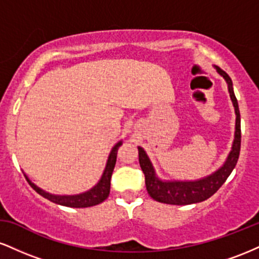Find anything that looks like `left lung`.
Segmentation results:
<instances>
[{
    "instance_id": "left-lung-1",
    "label": "left lung",
    "mask_w": 259,
    "mask_h": 259,
    "mask_svg": "<svg viewBox=\"0 0 259 259\" xmlns=\"http://www.w3.org/2000/svg\"><path fill=\"white\" fill-rule=\"evenodd\" d=\"M215 69L227 81L229 94H230L231 102H233L235 108V114H236L235 136L230 153H229L224 164L218 170L206 178L194 181H164L157 177L156 170H154L147 153L145 152L144 148L139 146L140 167L145 174V184H146L148 195L153 200L167 204H178V206L198 203V202L207 200L218 191L219 187L225 183V180L228 179V177L236 165L240 154V147H241V119H240L239 105H237V100L235 97L233 81H231L230 76L219 67H215Z\"/></svg>"
}]
</instances>
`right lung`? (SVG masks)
<instances>
[{"label": "right lung", "mask_w": 259, "mask_h": 259, "mask_svg": "<svg viewBox=\"0 0 259 259\" xmlns=\"http://www.w3.org/2000/svg\"><path fill=\"white\" fill-rule=\"evenodd\" d=\"M123 142L119 141L118 144H115V146L112 148L111 153H109L108 159H107V164L105 170H103L102 177L99 183L96 184L91 190L89 191L82 192V194L79 195H53L50 194V192L44 191L42 189L37 187L34 183H31L29 180L28 177L26 180H28L29 185H30L35 191L37 192L38 195H41L42 197L47 198L53 203L61 204V206H65V207H73V208H85V207H91V206H96V204L101 203L108 197L109 191H111V178H112V173L113 169H114L115 162H117V153H118V148L121 146Z\"/></svg>", "instance_id": "add662e5"}]
</instances>
